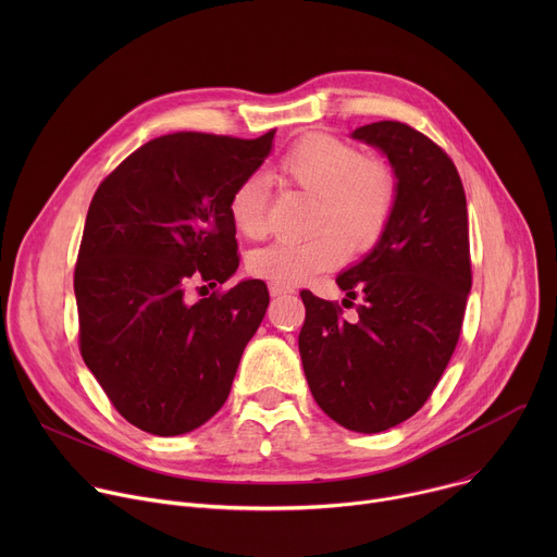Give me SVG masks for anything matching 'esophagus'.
I'll use <instances>...</instances> for the list:
<instances>
[{
    "label": "esophagus",
    "mask_w": 557,
    "mask_h": 557,
    "mask_svg": "<svg viewBox=\"0 0 557 557\" xmlns=\"http://www.w3.org/2000/svg\"><path fill=\"white\" fill-rule=\"evenodd\" d=\"M269 290H271V295H273V297H280V295H288V293H293V288H290V286H280V284H271V286H269Z\"/></svg>",
    "instance_id": "obj_1"
}]
</instances>
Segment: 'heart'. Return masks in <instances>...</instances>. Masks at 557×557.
Wrapping results in <instances>:
<instances>
[{
  "label": "heart",
  "mask_w": 557,
  "mask_h": 557,
  "mask_svg": "<svg viewBox=\"0 0 557 557\" xmlns=\"http://www.w3.org/2000/svg\"><path fill=\"white\" fill-rule=\"evenodd\" d=\"M293 185L317 194L314 228L308 240H277L249 256V271L280 286H293L344 262L348 245L368 251L385 233L396 207L394 170L331 134L299 138L277 165ZM228 218L235 231L260 240L269 231V181L245 176L228 196ZM349 243L346 244L345 240Z\"/></svg>",
  "instance_id": "heart-1"
}]
</instances>
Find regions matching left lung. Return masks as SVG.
<instances>
[{
    "instance_id": "obj_1",
    "label": "left lung",
    "mask_w": 557,
    "mask_h": 557,
    "mask_svg": "<svg viewBox=\"0 0 557 557\" xmlns=\"http://www.w3.org/2000/svg\"><path fill=\"white\" fill-rule=\"evenodd\" d=\"M379 147L399 194L374 249L337 277L357 320L301 290L299 355L308 387L333 421L376 434L408 421L430 399L460 337L471 288L467 200L451 158L399 121L352 132Z\"/></svg>"
}]
</instances>
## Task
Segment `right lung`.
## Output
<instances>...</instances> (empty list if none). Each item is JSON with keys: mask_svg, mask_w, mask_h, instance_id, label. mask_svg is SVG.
Instances as JSON below:
<instances>
[{"mask_svg": "<svg viewBox=\"0 0 557 557\" xmlns=\"http://www.w3.org/2000/svg\"><path fill=\"white\" fill-rule=\"evenodd\" d=\"M260 138L158 136L99 185L74 267L78 348L116 412L156 436L187 434L226 401L269 308L262 280L187 301L240 264L228 196L271 151Z\"/></svg>", "mask_w": 557, "mask_h": 557, "instance_id": "right-lung-1", "label": "right lung"}]
</instances>
